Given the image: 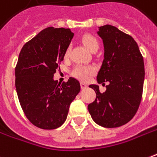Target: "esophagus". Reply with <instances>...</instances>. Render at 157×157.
<instances>
[{"label": "esophagus", "instance_id": "esophagus-1", "mask_svg": "<svg viewBox=\"0 0 157 157\" xmlns=\"http://www.w3.org/2000/svg\"><path fill=\"white\" fill-rule=\"evenodd\" d=\"M81 87H82V89H85V88L87 87V85L84 82H81Z\"/></svg>", "mask_w": 157, "mask_h": 157}]
</instances>
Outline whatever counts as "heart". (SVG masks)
<instances>
[{
  "mask_svg": "<svg viewBox=\"0 0 157 157\" xmlns=\"http://www.w3.org/2000/svg\"><path fill=\"white\" fill-rule=\"evenodd\" d=\"M82 40L83 44L86 46V48L89 50L90 52H94L95 50H98L99 48V44H98V41L97 39L90 34L84 35L82 36ZM69 56H70V48H67L64 51V53H63V58L68 59ZM94 71H95V70L92 66L79 64V65H76L73 68V70L71 71V75L75 78L81 80V81H86L89 78L90 75L94 74Z\"/></svg>",
  "mask_w": 157,
  "mask_h": 157,
  "instance_id": "b5f03b06",
  "label": "heart"
}]
</instances>
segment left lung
<instances>
[{
	"mask_svg": "<svg viewBox=\"0 0 157 157\" xmlns=\"http://www.w3.org/2000/svg\"><path fill=\"white\" fill-rule=\"evenodd\" d=\"M97 33L105 48L97 81L109 85L103 94L98 85H90L96 98L87 109L98 125L118 128L134 117L140 105L144 80L143 56L134 39L117 27L104 25Z\"/></svg>",
	"mask_w": 157,
	"mask_h": 157,
	"instance_id": "left-lung-1",
	"label": "left lung"
}]
</instances>
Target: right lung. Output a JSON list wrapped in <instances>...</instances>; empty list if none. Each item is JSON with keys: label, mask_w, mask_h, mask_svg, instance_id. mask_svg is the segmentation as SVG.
<instances>
[{"label": "right lung", "mask_w": 157, "mask_h": 157, "mask_svg": "<svg viewBox=\"0 0 157 157\" xmlns=\"http://www.w3.org/2000/svg\"><path fill=\"white\" fill-rule=\"evenodd\" d=\"M73 36L70 29L48 27L20 51L15 68L16 91L25 116L37 128H59L81 90L80 82L73 77L62 84L53 80Z\"/></svg>", "instance_id": "1"}]
</instances>
